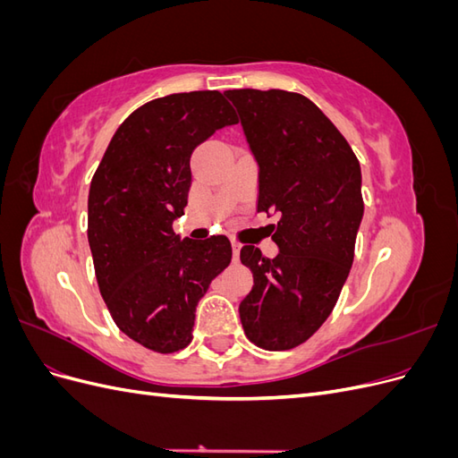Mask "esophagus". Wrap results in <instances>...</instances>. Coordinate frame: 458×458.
<instances>
[{"label": "esophagus", "instance_id": "34e87169", "mask_svg": "<svg viewBox=\"0 0 458 458\" xmlns=\"http://www.w3.org/2000/svg\"><path fill=\"white\" fill-rule=\"evenodd\" d=\"M239 254H241V242L233 241V259L239 261Z\"/></svg>", "mask_w": 458, "mask_h": 458}]
</instances>
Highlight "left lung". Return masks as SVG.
Segmentation results:
<instances>
[{
    "label": "left lung",
    "instance_id": "left-lung-1",
    "mask_svg": "<svg viewBox=\"0 0 458 458\" xmlns=\"http://www.w3.org/2000/svg\"><path fill=\"white\" fill-rule=\"evenodd\" d=\"M259 165V212H276L279 254L242 246L254 286L239 306L258 348L293 350L318 330L348 279L363 219L361 165L345 137L308 97L229 89Z\"/></svg>",
    "mask_w": 458,
    "mask_h": 458
}]
</instances>
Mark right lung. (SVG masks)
<instances>
[{"label": "right lung", "instance_id": "right-lung-1", "mask_svg": "<svg viewBox=\"0 0 458 458\" xmlns=\"http://www.w3.org/2000/svg\"><path fill=\"white\" fill-rule=\"evenodd\" d=\"M237 123L219 91L148 101L120 123L95 170L88 241L101 296L123 335L158 353L192 340L199 300L231 263L224 234L179 239L191 155L216 130Z\"/></svg>", "mask_w": 458, "mask_h": 458}]
</instances>
